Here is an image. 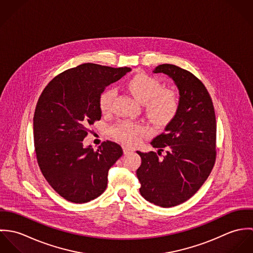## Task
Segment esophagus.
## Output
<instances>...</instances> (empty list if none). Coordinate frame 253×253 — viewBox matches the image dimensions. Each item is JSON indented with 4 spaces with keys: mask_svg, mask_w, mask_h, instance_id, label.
<instances>
[{
    "mask_svg": "<svg viewBox=\"0 0 253 253\" xmlns=\"http://www.w3.org/2000/svg\"><path fill=\"white\" fill-rule=\"evenodd\" d=\"M123 150H124V154L125 155H127V154H130V153H132L133 152V150L132 149H130V148H128V147H123Z\"/></svg>",
    "mask_w": 253,
    "mask_h": 253,
    "instance_id": "34e87169",
    "label": "esophagus"
}]
</instances>
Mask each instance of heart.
I'll list each match as a JSON object with an SVG mask.
<instances>
[{
  "instance_id": "1",
  "label": "heart",
  "mask_w": 253,
  "mask_h": 253,
  "mask_svg": "<svg viewBox=\"0 0 253 253\" xmlns=\"http://www.w3.org/2000/svg\"><path fill=\"white\" fill-rule=\"evenodd\" d=\"M128 91L140 102L144 103L148 118L158 126L168 125L175 116L178 109L176 94L170 89H163L161 83L147 75H136L126 83ZM115 90L108 88L99 96V108L107 114L112 108ZM113 137L126 145H135L148 129L140 125L125 122L111 130Z\"/></svg>"
}]
</instances>
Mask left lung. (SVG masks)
<instances>
[{"mask_svg": "<svg viewBox=\"0 0 253 253\" xmlns=\"http://www.w3.org/2000/svg\"><path fill=\"white\" fill-rule=\"evenodd\" d=\"M154 73L171 78L179 91L178 109L165 131L151 144L155 152L137 154L136 170L141 196L148 202L171 208L189 200L210 176L216 158V120L211 95L193 74L172 64H162Z\"/></svg>", "mask_w": 253, "mask_h": 253, "instance_id": "8db88e82", "label": "left lung"}]
</instances>
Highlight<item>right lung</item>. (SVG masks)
Listing matches in <instances>:
<instances>
[{
	"instance_id": "add662e5",
	"label": "right lung",
	"mask_w": 253,
	"mask_h": 253,
	"mask_svg": "<svg viewBox=\"0 0 253 253\" xmlns=\"http://www.w3.org/2000/svg\"><path fill=\"white\" fill-rule=\"evenodd\" d=\"M131 69L84 63L52 79L42 90L33 119L37 161L45 180L65 200L84 204L107 187L110 168L122 147L104 141L84 147L88 126L101 119L99 96Z\"/></svg>"
}]
</instances>
